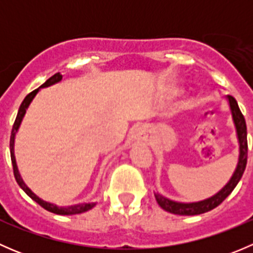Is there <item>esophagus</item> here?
<instances>
[{"instance_id": "esophagus-1", "label": "esophagus", "mask_w": 253, "mask_h": 253, "mask_svg": "<svg viewBox=\"0 0 253 253\" xmlns=\"http://www.w3.org/2000/svg\"><path fill=\"white\" fill-rule=\"evenodd\" d=\"M134 137H136V139H138V141H144V139L147 138V132H145V129L143 128V127H139V128L136 129Z\"/></svg>"}]
</instances>
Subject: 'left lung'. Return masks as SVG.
<instances>
[{
  "label": "left lung",
  "mask_w": 253,
  "mask_h": 253,
  "mask_svg": "<svg viewBox=\"0 0 253 253\" xmlns=\"http://www.w3.org/2000/svg\"><path fill=\"white\" fill-rule=\"evenodd\" d=\"M229 104H230L231 114H233L234 122H235L236 126V132H237V138H239L240 143V157H239V163H237V168L234 172L233 177L230 178L228 183L224 186V188H221L216 195H214L213 197L207 198L205 201H201V202H195V203H180V202H174V201H170L168 198L163 197V196L155 193V200H157L158 205L162 207L164 211H169L172 214H178V215H197V214L206 213V211H211L215 207H218L233 192L234 188L236 187V185L239 183L240 178L242 177L245 169H246L247 164V128H246V121H245V117L242 115V112L240 111L239 105H237V101L235 98L231 95H228Z\"/></svg>",
  "instance_id": "1"
}]
</instances>
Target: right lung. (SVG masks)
Wrapping results in <instances>:
<instances>
[{
  "mask_svg": "<svg viewBox=\"0 0 253 253\" xmlns=\"http://www.w3.org/2000/svg\"><path fill=\"white\" fill-rule=\"evenodd\" d=\"M61 79H62V75H61L60 72L55 73V75H53L52 77L48 78L47 81L45 82L44 84H42V88H45V86L51 85V84L57 83V82H60ZM38 91H39V88L35 89V90H33L32 93H29L27 96H25L24 100H23L22 104H20L19 110H18V114H17V117H16V121H14L13 127H12L11 141H9V149H11V160H12V165H13L14 177H16V181L18 182V185H19L20 187L23 188V191H24V192L27 193V195L29 196V197L32 198L33 201H35V202H37L38 205L42 206V208L46 209V211H51V213L60 214V215H72V214L84 213V211H89V209L93 208V207L95 206V203H82V205L71 206V207H57V206H55V205H51V203L44 202V201L40 200V198L38 197V196H35L34 193H33L32 191H30L29 188H28L27 186H25V183L23 182L22 177H20L19 172H18L17 164H16V158H14V136H16V133H17V131H18V127H19L20 122H22V119H23V116H24L25 111H27L28 106H29V104L32 103V100H33V99H34V96L37 95Z\"/></svg>",
  "mask_w": 253,
  "mask_h": 253,
  "instance_id": "1",
  "label": "right lung"
}]
</instances>
